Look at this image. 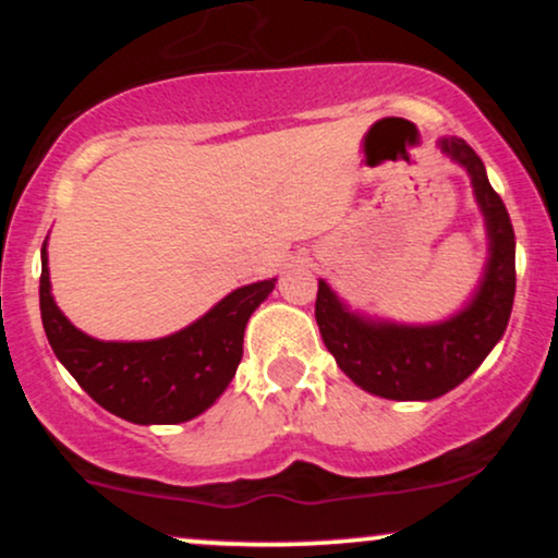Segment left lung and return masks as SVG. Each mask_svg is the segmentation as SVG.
<instances>
[{
  "label": "left lung",
  "instance_id": "obj_1",
  "mask_svg": "<svg viewBox=\"0 0 558 558\" xmlns=\"http://www.w3.org/2000/svg\"><path fill=\"white\" fill-rule=\"evenodd\" d=\"M440 151L470 175L488 230V265L470 304L435 325H396L351 312L319 280L315 317L323 341L356 386L393 401H430L464 383L501 341L514 304V228L483 159L464 138H440Z\"/></svg>",
  "mask_w": 558,
  "mask_h": 558
}]
</instances>
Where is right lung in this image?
Masks as SVG:
<instances>
[{"label":"right lung","instance_id":"right-lung-1","mask_svg":"<svg viewBox=\"0 0 558 558\" xmlns=\"http://www.w3.org/2000/svg\"><path fill=\"white\" fill-rule=\"evenodd\" d=\"M272 280L235 288L189 328L157 341H96L54 304L41 248L38 304L54 356L107 412L136 425H178L220 399L243 356L248 317L272 293Z\"/></svg>","mask_w":558,"mask_h":558}]
</instances>
